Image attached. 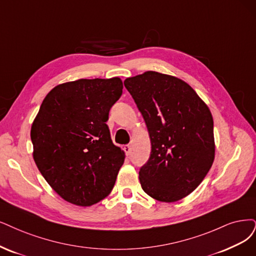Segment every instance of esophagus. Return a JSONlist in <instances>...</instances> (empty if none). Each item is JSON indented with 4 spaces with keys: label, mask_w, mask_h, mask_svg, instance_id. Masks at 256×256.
I'll use <instances>...</instances> for the list:
<instances>
[{
    "label": "esophagus",
    "mask_w": 256,
    "mask_h": 256,
    "mask_svg": "<svg viewBox=\"0 0 256 256\" xmlns=\"http://www.w3.org/2000/svg\"><path fill=\"white\" fill-rule=\"evenodd\" d=\"M123 150H124V152L126 155H130V150H132V146L130 144H126L123 146Z\"/></svg>",
    "instance_id": "34e87169"
}]
</instances>
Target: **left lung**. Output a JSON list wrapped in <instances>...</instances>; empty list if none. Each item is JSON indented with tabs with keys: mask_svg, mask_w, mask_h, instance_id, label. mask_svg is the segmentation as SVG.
Here are the masks:
<instances>
[{
	"mask_svg": "<svg viewBox=\"0 0 256 256\" xmlns=\"http://www.w3.org/2000/svg\"><path fill=\"white\" fill-rule=\"evenodd\" d=\"M124 86L142 114L152 144L139 180L162 202L182 200L200 184L215 157L213 117L184 81L146 72L126 78Z\"/></svg>",
	"mask_w": 256,
	"mask_h": 256,
	"instance_id": "1",
	"label": "left lung"
}]
</instances>
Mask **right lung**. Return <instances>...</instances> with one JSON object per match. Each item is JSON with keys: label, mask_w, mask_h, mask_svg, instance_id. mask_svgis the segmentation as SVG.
<instances>
[{"label": "right lung", "mask_w": 256, "mask_h": 256, "mask_svg": "<svg viewBox=\"0 0 256 256\" xmlns=\"http://www.w3.org/2000/svg\"><path fill=\"white\" fill-rule=\"evenodd\" d=\"M122 88L118 77L80 79L56 85L43 100L30 130L34 160L64 200L90 206L112 192L126 154L106 122Z\"/></svg>", "instance_id": "right-lung-1"}]
</instances>
